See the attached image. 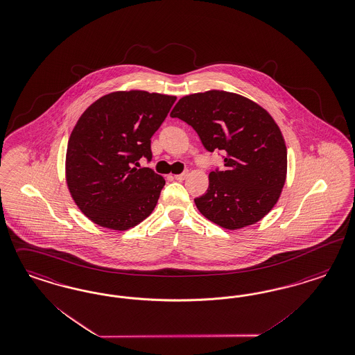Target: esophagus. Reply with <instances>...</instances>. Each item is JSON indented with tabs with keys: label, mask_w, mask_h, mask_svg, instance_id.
<instances>
[{
	"label": "esophagus",
	"mask_w": 355,
	"mask_h": 355,
	"mask_svg": "<svg viewBox=\"0 0 355 355\" xmlns=\"http://www.w3.org/2000/svg\"><path fill=\"white\" fill-rule=\"evenodd\" d=\"M187 176H188V172L185 171L183 173H179V175H173V179L178 180V182H183Z\"/></svg>",
	"instance_id": "34e87169"
}]
</instances>
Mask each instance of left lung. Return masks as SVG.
I'll use <instances>...</instances> for the list:
<instances>
[{
    "label": "left lung",
    "instance_id": "left-lung-1",
    "mask_svg": "<svg viewBox=\"0 0 355 355\" xmlns=\"http://www.w3.org/2000/svg\"><path fill=\"white\" fill-rule=\"evenodd\" d=\"M204 147L225 153V168L209 173L197 209L223 229L261 221L275 207L287 178V147L271 114L248 97L211 89L184 96L172 109Z\"/></svg>",
    "mask_w": 355,
    "mask_h": 355
}]
</instances>
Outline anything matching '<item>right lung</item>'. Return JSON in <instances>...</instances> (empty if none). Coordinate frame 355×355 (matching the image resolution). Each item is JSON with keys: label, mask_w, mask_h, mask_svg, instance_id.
Segmentation results:
<instances>
[{"label": "right lung", "mask_w": 355, "mask_h": 355, "mask_svg": "<svg viewBox=\"0 0 355 355\" xmlns=\"http://www.w3.org/2000/svg\"><path fill=\"white\" fill-rule=\"evenodd\" d=\"M176 97L146 91L109 93L80 116L69 135L66 182L92 223L123 232L147 218L166 180L138 160L151 159V137Z\"/></svg>", "instance_id": "add662e5"}]
</instances>
